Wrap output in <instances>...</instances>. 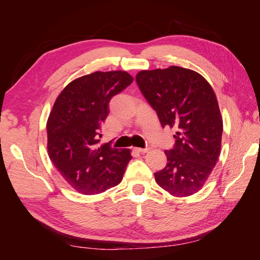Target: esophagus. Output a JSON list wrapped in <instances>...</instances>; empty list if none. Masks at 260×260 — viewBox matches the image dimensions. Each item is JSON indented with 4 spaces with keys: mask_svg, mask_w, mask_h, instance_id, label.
<instances>
[{
    "mask_svg": "<svg viewBox=\"0 0 260 260\" xmlns=\"http://www.w3.org/2000/svg\"><path fill=\"white\" fill-rule=\"evenodd\" d=\"M137 152H139V153H146V152H148V147H145V148H141V147H136L135 148Z\"/></svg>",
    "mask_w": 260,
    "mask_h": 260,
    "instance_id": "esophagus-1",
    "label": "esophagus"
}]
</instances>
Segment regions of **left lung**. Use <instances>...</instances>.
<instances>
[{
	"label": "left lung",
	"instance_id": "obj_1",
	"mask_svg": "<svg viewBox=\"0 0 260 260\" xmlns=\"http://www.w3.org/2000/svg\"><path fill=\"white\" fill-rule=\"evenodd\" d=\"M136 80L161 127L176 130L175 146L165 151L166 167L155 172L157 184L178 198L199 192L221 148L222 117L211 85L199 73L178 66L142 70Z\"/></svg>",
	"mask_w": 260,
	"mask_h": 260
}]
</instances>
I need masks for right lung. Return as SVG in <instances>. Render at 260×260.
<instances>
[{
    "label": "right lung",
    "instance_id": "right-lung-1",
    "mask_svg": "<svg viewBox=\"0 0 260 260\" xmlns=\"http://www.w3.org/2000/svg\"><path fill=\"white\" fill-rule=\"evenodd\" d=\"M133 81L121 70L77 78L60 92L46 123L50 159L66 182L85 195L119 184L131 160L130 149L100 144L108 103Z\"/></svg>",
    "mask_w": 260,
    "mask_h": 260
}]
</instances>
